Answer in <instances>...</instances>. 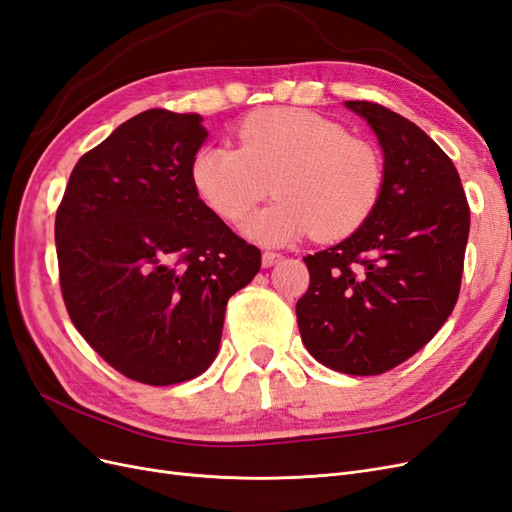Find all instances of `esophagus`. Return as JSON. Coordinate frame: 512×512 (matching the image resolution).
<instances>
[{
    "mask_svg": "<svg viewBox=\"0 0 512 512\" xmlns=\"http://www.w3.org/2000/svg\"><path fill=\"white\" fill-rule=\"evenodd\" d=\"M282 254L280 252H262V267H273V265H277V262H282Z\"/></svg>",
    "mask_w": 512,
    "mask_h": 512,
    "instance_id": "obj_1",
    "label": "esophagus"
}]
</instances>
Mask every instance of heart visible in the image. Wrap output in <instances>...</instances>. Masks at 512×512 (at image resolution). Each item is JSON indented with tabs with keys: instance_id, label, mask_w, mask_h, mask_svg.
<instances>
[{
	"instance_id": "b5f03b06",
	"label": "heart",
	"mask_w": 512,
	"mask_h": 512,
	"mask_svg": "<svg viewBox=\"0 0 512 512\" xmlns=\"http://www.w3.org/2000/svg\"><path fill=\"white\" fill-rule=\"evenodd\" d=\"M203 203L226 222H241L269 192L273 205L243 224L245 237L282 245L312 232L339 241L376 211L384 162L376 145L305 108H265L241 121L237 147L205 145L190 164Z\"/></svg>"
}]
</instances>
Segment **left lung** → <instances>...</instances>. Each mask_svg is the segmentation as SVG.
<instances>
[{"instance_id":"1","label":"left lung","mask_w":512,"mask_h":512,"mask_svg":"<svg viewBox=\"0 0 512 512\" xmlns=\"http://www.w3.org/2000/svg\"><path fill=\"white\" fill-rule=\"evenodd\" d=\"M346 106L378 136L384 188L359 230L303 258L309 288L297 322L318 363L378 376L408 361L451 316L470 207L453 160L416 123L376 102Z\"/></svg>"}]
</instances>
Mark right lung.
<instances>
[{
	"instance_id": "obj_1",
	"label": "right lung",
	"mask_w": 512,
	"mask_h": 512,
	"mask_svg": "<svg viewBox=\"0 0 512 512\" xmlns=\"http://www.w3.org/2000/svg\"><path fill=\"white\" fill-rule=\"evenodd\" d=\"M203 117L151 108L76 162L55 215L70 320L130 380H192L220 348L228 299L260 271L190 177Z\"/></svg>"
}]
</instances>
